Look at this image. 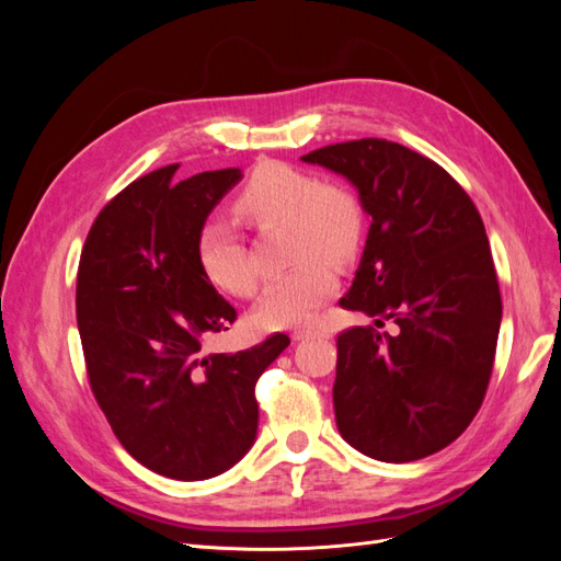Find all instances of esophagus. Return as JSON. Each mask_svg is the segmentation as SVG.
I'll return each mask as SVG.
<instances>
[{"label": "esophagus", "instance_id": "34e87169", "mask_svg": "<svg viewBox=\"0 0 561 561\" xmlns=\"http://www.w3.org/2000/svg\"><path fill=\"white\" fill-rule=\"evenodd\" d=\"M313 334H316L313 328H295L290 336L295 339V342H301V339H309V336H313Z\"/></svg>", "mask_w": 561, "mask_h": 561}]
</instances>
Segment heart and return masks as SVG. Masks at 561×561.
Listing matches in <instances>:
<instances>
[{
	"label": "heart",
	"instance_id": "heart-1",
	"mask_svg": "<svg viewBox=\"0 0 561 561\" xmlns=\"http://www.w3.org/2000/svg\"><path fill=\"white\" fill-rule=\"evenodd\" d=\"M233 213L260 229L280 222L290 227L287 252L297 264L266 285L252 313L254 322L264 330H283L311 320L336 290L330 262L346 264L360 245L365 227L360 201L342 184L318 182L287 163L264 161L233 198ZM196 260L217 290L233 297H250L257 290L260 276L250 250L225 219L203 225Z\"/></svg>",
	"mask_w": 561,
	"mask_h": 561
}]
</instances>
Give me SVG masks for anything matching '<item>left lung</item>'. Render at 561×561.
Here are the masks:
<instances>
[{
    "label": "left lung",
    "instance_id": "obj_1",
    "mask_svg": "<svg viewBox=\"0 0 561 561\" xmlns=\"http://www.w3.org/2000/svg\"><path fill=\"white\" fill-rule=\"evenodd\" d=\"M301 161L344 175L371 225L342 307L381 328L336 336V428L360 454L407 463L451 445L484 400L501 293L482 217L443 165L379 138Z\"/></svg>",
    "mask_w": 561,
    "mask_h": 561
}]
</instances>
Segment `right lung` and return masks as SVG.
Masks as SVG:
<instances>
[{"label":"right lung","mask_w":561,"mask_h":561,"mask_svg":"<svg viewBox=\"0 0 561 561\" xmlns=\"http://www.w3.org/2000/svg\"><path fill=\"white\" fill-rule=\"evenodd\" d=\"M178 163L130 182L100 210L77 276V325L93 396L124 449L196 482L229 470L257 437L254 383L287 334L203 353L236 309L203 276L196 241L241 168L178 180Z\"/></svg>","instance_id":"obj_1"}]
</instances>
